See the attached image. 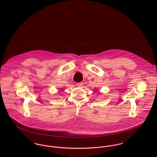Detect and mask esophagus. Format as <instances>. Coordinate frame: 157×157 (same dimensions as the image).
Listing matches in <instances>:
<instances>
[{
    "label": "esophagus",
    "instance_id": "34e87169",
    "mask_svg": "<svg viewBox=\"0 0 157 157\" xmlns=\"http://www.w3.org/2000/svg\"><path fill=\"white\" fill-rule=\"evenodd\" d=\"M76 85H77V86H78V87H82L83 85V83H77L76 84Z\"/></svg>",
    "mask_w": 157,
    "mask_h": 157
}]
</instances>
